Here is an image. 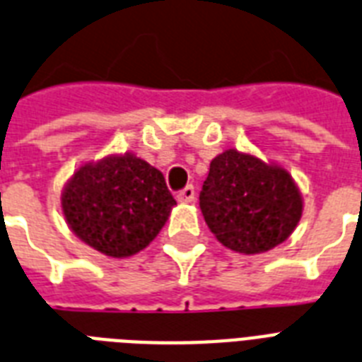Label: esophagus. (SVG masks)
Instances as JSON below:
<instances>
[{"mask_svg": "<svg viewBox=\"0 0 362 362\" xmlns=\"http://www.w3.org/2000/svg\"><path fill=\"white\" fill-rule=\"evenodd\" d=\"M176 201L182 202V204H189V202L195 201V187L186 186L182 191L176 193Z\"/></svg>", "mask_w": 362, "mask_h": 362, "instance_id": "34e87169", "label": "esophagus"}]
</instances>
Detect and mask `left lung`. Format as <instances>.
Here are the masks:
<instances>
[{
    "label": "left lung",
    "instance_id": "left-lung-1",
    "mask_svg": "<svg viewBox=\"0 0 362 362\" xmlns=\"http://www.w3.org/2000/svg\"><path fill=\"white\" fill-rule=\"evenodd\" d=\"M199 204L217 242L243 255L286 242L303 216V197L292 175L236 148L211 160Z\"/></svg>",
    "mask_w": 362,
    "mask_h": 362
}]
</instances>
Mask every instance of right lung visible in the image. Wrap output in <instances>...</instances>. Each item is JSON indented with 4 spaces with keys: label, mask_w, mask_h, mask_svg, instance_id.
Here are the masks:
<instances>
[{
    "label": "right lung",
    "mask_w": 362,
    "mask_h": 362,
    "mask_svg": "<svg viewBox=\"0 0 362 362\" xmlns=\"http://www.w3.org/2000/svg\"><path fill=\"white\" fill-rule=\"evenodd\" d=\"M175 204L161 171L130 152L87 161L61 193L70 230L111 258L143 251L160 234Z\"/></svg>",
    "instance_id": "add662e5"
}]
</instances>
